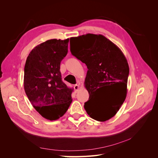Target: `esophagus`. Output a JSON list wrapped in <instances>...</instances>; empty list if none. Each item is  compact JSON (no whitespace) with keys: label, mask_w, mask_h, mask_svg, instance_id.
Returning <instances> with one entry per match:
<instances>
[{"label":"esophagus","mask_w":158,"mask_h":158,"mask_svg":"<svg viewBox=\"0 0 158 158\" xmlns=\"http://www.w3.org/2000/svg\"><path fill=\"white\" fill-rule=\"evenodd\" d=\"M73 88H74L75 91H76V92H77V91L79 90V89L80 88V86H79V85H74Z\"/></svg>","instance_id":"esophagus-1"}]
</instances>
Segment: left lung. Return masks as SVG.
Returning <instances> with one entry per match:
<instances>
[{
    "label": "left lung",
    "instance_id": "8db88e82",
    "mask_svg": "<svg viewBox=\"0 0 158 158\" xmlns=\"http://www.w3.org/2000/svg\"><path fill=\"white\" fill-rule=\"evenodd\" d=\"M70 40L72 54L88 68L85 85L89 97L85 109L95 120H108L117 114L126 98L129 73L126 58L117 45L102 35L88 33Z\"/></svg>",
    "mask_w": 158,
    "mask_h": 158
}]
</instances>
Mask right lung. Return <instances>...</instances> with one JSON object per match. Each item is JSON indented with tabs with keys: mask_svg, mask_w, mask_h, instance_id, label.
<instances>
[{
	"mask_svg": "<svg viewBox=\"0 0 158 158\" xmlns=\"http://www.w3.org/2000/svg\"><path fill=\"white\" fill-rule=\"evenodd\" d=\"M69 38L47 40L33 48L24 67L23 86L35 109L49 120L59 119L72 103L73 89L62 81L60 63Z\"/></svg>",
	"mask_w": 158,
	"mask_h": 158,
	"instance_id": "obj_1",
	"label": "right lung"
}]
</instances>
